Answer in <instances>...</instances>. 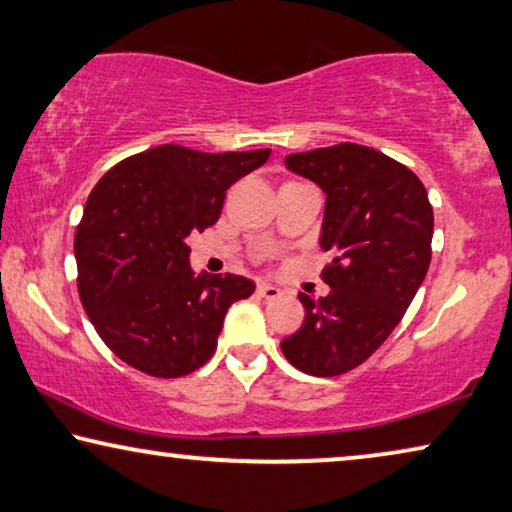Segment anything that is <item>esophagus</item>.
<instances>
[{
    "label": "esophagus",
    "mask_w": 512,
    "mask_h": 512,
    "mask_svg": "<svg viewBox=\"0 0 512 512\" xmlns=\"http://www.w3.org/2000/svg\"><path fill=\"white\" fill-rule=\"evenodd\" d=\"M256 293L261 295V298H265V300H277L279 295H281V288L272 286V284H258Z\"/></svg>",
    "instance_id": "1"
}]
</instances>
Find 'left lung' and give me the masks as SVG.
<instances>
[{
    "label": "left lung",
    "instance_id": "obj_1",
    "mask_svg": "<svg viewBox=\"0 0 512 512\" xmlns=\"http://www.w3.org/2000/svg\"><path fill=\"white\" fill-rule=\"evenodd\" d=\"M286 166L325 191L321 279L332 291L300 293L305 323L281 342L286 360L311 376L362 365L409 309L432 261L434 212L420 177L372 147L339 143L288 154Z\"/></svg>",
    "mask_w": 512,
    "mask_h": 512
}]
</instances>
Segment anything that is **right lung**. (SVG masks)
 <instances>
[{"mask_svg": "<svg viewBox=\"0 0 512 512\" xmlns=\"http://www.w3.org/2000/svg\"><path fill=\"white\" fill-rule=\"evenodd\" d=\"M268 157L157 145L96 182L73 240L78 293L117 358L157 379L212 358L228 307L256 286L231 272L196 277L184 238L217 224L226 189Z\"/></svg>", "mask_w": 512, "mask_h": 512, "instance_id": "right-lung-1", "label": "right lung"}]
</instances>
